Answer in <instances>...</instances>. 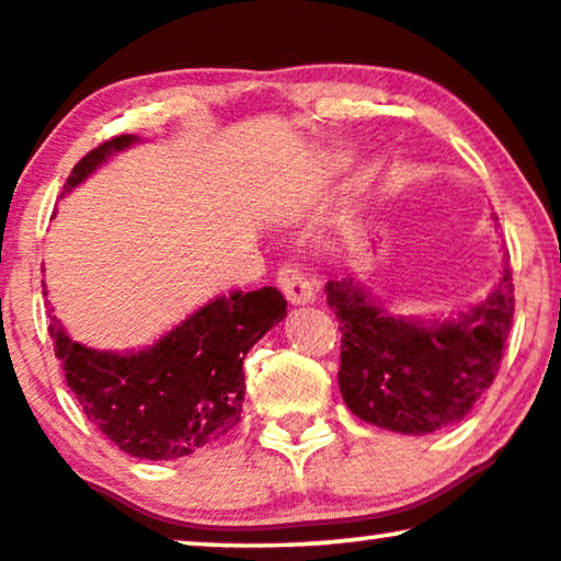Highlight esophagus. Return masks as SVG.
I'll list each match as a JSON object with an SVG mask.
<instances>
[{"instance_id":"1","label":"esophagus","mask_w":561,"mask_h":561,"mask_svg":"<svg viewBox=\"0 0 561 561\" xmlns=\"http://www.w3.org/2000/svg\"><path fill=\"white\" fill-rule=\"evenodd\" d=\"M275 283H278V288L286 294V299L291 304L314 301V294H317L314 280L307 278L299 267L280 265L278 273H275Z\"/></svg>"}]
</instances>
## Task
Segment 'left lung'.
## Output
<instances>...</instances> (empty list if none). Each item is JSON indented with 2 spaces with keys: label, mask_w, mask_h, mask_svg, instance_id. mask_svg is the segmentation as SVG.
Returning <instances> with one entry per match:
<instances>
[{
  "label": "left lung",
  "mask_w": 561,
  "mask_h": 561,
  "mask_svg": "<svg viewBox=\"0 0 561 561\" xmlns=\"http://www.w3.org/2000/svg\"><path fill=\"white\" fill-rule=\"evenodd\" d=\"M341 322L337 387L351 413L400 434H428L466 419L489 390L513 330V267L481 307L434 328L390 317L351 278L328 280Z\"/></svg>",
  "instance_id": "left-lung-1"
}]
</instances>
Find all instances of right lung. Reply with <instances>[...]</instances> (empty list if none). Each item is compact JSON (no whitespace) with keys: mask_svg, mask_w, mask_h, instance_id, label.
<instances>
[{"mask_svg":"<svg viewBox=\"0 0 561 561\" xmlns=\"http://www.w3.org/2000/svg\"><path fill=\"white\" fill-rule=\"evenodd\" d=\"M133 135L101 142L69 174L75 190L95 165L133 145ZM286 317V299L265 286L220 296L137 354H101L72 343L51 317L48 333L67 387L90 424L127 455L174 460L210 445L239 424L247 351Z\"/></svg>","mask_w":561,"mask_h":561,"instance_id":"right-lung-1","label":"right lung"}]
</instances>
